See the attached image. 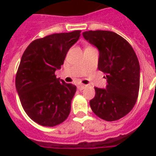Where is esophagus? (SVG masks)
<instances>
[{
  "label": "esophagus",
  "instance_id": "1",
  "mask_svg": "<svg viewBox=\"0 0 156 156\" xmlns=\"http://www.w3.org/2000/svg\"><path fill=\"white\" fill-rule=\"evenodd\" d=\"M85 87H86V85H83V84H80V85L78 86V89L79 90H83V89H84Z\"/></svg>",
  "mask_w": 156,
  "mask_h": 156
}]
</instances>
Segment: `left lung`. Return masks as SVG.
Wrapping results in <instances>:
<instances>
[{
    "label": "left lung",
    "instance_id": "left-lung-1",
    "mask_svg": "<svg viewBox=\"0 0 156 156\" xmlns=\"http://www.w3.org/2000/svg\"><path fill=\"white\" fill-rule=\"evenodd\" d=\"M86 40L100 52L98 69L105 73L106 88L95 87L90 101L93 112L107 121L122 118L135 105L140 85V66L131 45L109 30H88Z\"/></svg>",
    "mask_w": 156,
    "mask_h": 156
}]
</instances>
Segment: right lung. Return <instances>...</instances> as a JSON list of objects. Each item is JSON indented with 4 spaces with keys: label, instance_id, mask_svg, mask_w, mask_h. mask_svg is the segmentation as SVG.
Returning <instances> with one entry per match:
<instances>
[{
    "label": "right lung",
    "instance_id": "add662e5",
    "mask_svg": "<svg viewBox=\"0 0 156 156\" xmlns=\"http://www.w3.org/2000/svg\"><path fill=\"white\" fill-rule=\"evenodd\" d=\"M81 30L37 39L23 52L15 78L16 90L24 111L43 126H57L68 117L76 86L56 78L69 49Z\"/></svg>",
    "mask_w": 156,
    "mask_h": 156
}]
</instances>
